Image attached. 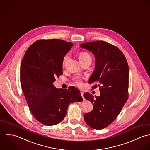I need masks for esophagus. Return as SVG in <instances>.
<instances>
[{"label":"esophagus","mask_w":150,"mask_h":150,"mask_svg":"<svg viewBox=\"0 0 150 150\" xmlns=\"http://www.w3.org/2000/svg\"><path fill=\"white\" fill-rule=\"evenodd\" d=\"M81 96H82V97L83 99V100H85V98H84V97H83V94H84L83 92H82V91H81Z\"/></svg>","instance_id":"esophagus-1"}]
</instances>
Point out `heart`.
Returning <instances> with one entry per match:
<instances>
[{
  "instance_id": "heart-1",
  "label": "heart",
  "mask_w": 150,
  "mask_h": 150,
  "mask_svg": "<svg viewBox=\"0 0 150 150\" xmlns=\"http://www.w3.org/2000/svg\"><path fill=\"white\" fill-rule=\"evenodd\" d=\"M68 59V55L67 54L64 56V59H63V61H62V65H64L66 61H67ZM79 59L80 61L83 62L85 61L86 60H91V57L89 53H88V52H81L79 54ZM73 81L74 82V83L75 84H76L78 86H81L82 84V79L79 76H76L73 78Z\"/></svg>"
}]
</instances>
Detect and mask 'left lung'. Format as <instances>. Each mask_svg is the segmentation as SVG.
<instances>
[{
	"label": "left lung",
	"instance_id": "8db88e82",
	"mask_svg": "<svg viewBox=\"0 0 150 150\" xmlns=\"http://www.w3.org/2000/svg\"><path fill=\"white\" fill-rule=\"evenodd\" d=\"M95 57V69L89 83L99 87L100 95L96 97L85 93L84 97L93 105V110L84 115L88 126L96 130L110 125L120 114L128 98L129 67L124 54L117 47L102 40L82 43Z\"/></svg>",
	"mask_w": 150,
	"mask_h": 150
}]
</instances>
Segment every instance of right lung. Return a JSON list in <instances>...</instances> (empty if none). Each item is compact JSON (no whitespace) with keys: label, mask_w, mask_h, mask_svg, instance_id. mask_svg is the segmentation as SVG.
Segmentation results:
<instances>
[{"label":"right lung","mask_w":150,"mask_h":150,"mask_svg":"<svg viewBox=\"0 0 150 150\" xmlns=\"http://www.w3.org/2000/svg\"><path fill=\"white\" fill-rule=\"evenodd\" d=\"M72 46L60 39L39 40L30 45L21 61L22 90L31 113L43 125L59 123L69 104L83 100L75 87L57 89L53 84L62 75L63 59Z\"/></svg>","instance_id":"1"}]
</instances>
